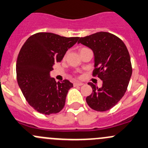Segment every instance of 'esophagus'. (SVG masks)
<instances>
[{"label": "esophagus", "instance_id": "1", "mask_svg": "<svg viewBox=\"0 0 148 148\" xmlns=\"http://www.w3.org/2000/svg\"><path fill=\"white\" fill-rule=\"evenodd\" d=\"M84 84L82 83V82H75V83H74V85L75 86H82Z\"/></svg>", "mask_w": 148, "mask_h": 148}]
</instances>
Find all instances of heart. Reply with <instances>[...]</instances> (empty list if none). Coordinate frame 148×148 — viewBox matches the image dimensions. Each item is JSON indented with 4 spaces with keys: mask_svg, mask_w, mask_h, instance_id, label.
Returning <instances> with one entry per match:
<instances>
[{
    "mask_svg": "<svg viewBox=\"0 0 148 148\" xmlns=\"http://www.w3.org/2000/svg\"><path fill=\"white\" fill-rule=\"evenodd\" d=\"M85 49V47H83V48H81V49H80V50H79V51L82 50V49Z\"/></svg>",
    "mask_w": 148,
    "mask_h": 148,
    "instance_id": "1",
    "label": "heart"
}]
</instances>
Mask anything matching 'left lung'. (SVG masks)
<instances>
[{
  "instance_id": "obj_1",
  "label": "left lung",
  "mask_w": 148,
  "mask_h": 148,
  "mask_svg": "<svg viewBox=\"0 0 148 148\" xmlns=\"http://www.w3.org/2000/svg\"><path fill=\"white\" fill-rule=\"evenodd\" d=\"M78 43L91 48L94 54L93 77L103 81L101 88L89 82L93 91L86 101L90 108L97 111L110 110L126 92L132 75L130 57L123 42L116 35L99 32L80 37Z\"/></svg>"
}]
</instances>
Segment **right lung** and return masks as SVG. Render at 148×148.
I'll return each instance as SVG.
<instances>
[{
	"instance_id": "1",
	"label": "right lung",
	"mask_w": 148,
	"mask_h": 148,
	"mask_svg": "<svg viewBox=\"0 0 148 148\" xmlns=\"http://www.w3.org/2000/svg\"><path fill=\"white\" fill-rule=\"evenodd\" d=\"M79 38L38 32L29 37L21 47L16 62L17 81L26 101L39 113L54 114L64 106L73 84L67 79L56 82L49 72Z\"/></svg>"
}]
</instances>
